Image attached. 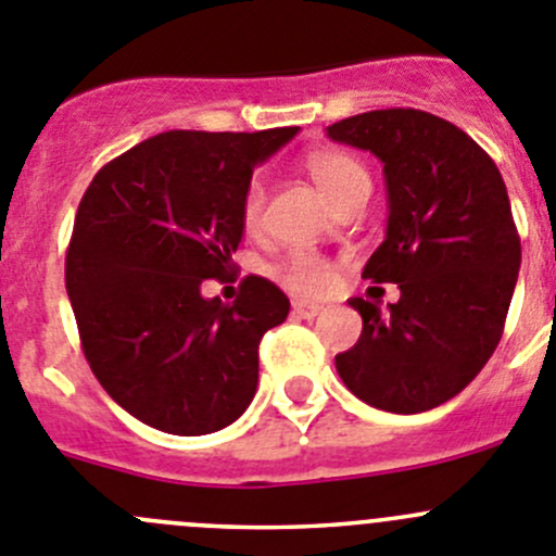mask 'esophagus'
<instances>
[{"label": "esophagus", "instance_id": "obj_1", "mask_svg": "<svg viewBox=\"0 0 556 556\" xmlns=\"http://www.w3.org/2000/svg\"><path fill=\"white\" fill-rule=\"evenodd\" d=\"M320 304H315V302H304V299H295L293 302V315L295 318H315V315L320 313Z\"/></svg>", "mask_w": 556, "mask_h": 556}]
</instances>
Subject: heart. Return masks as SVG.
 I'll list each match as a JSON object with an SVG mask.
<instances>
[{
  "mask_svg": "<svg viewBox=\"0 0 556 556\" xmlns=\"http://www.w3.org/2000/svg\"><path fill=\"white\" fill-rule=\"evenodd\" d=\"M307 173L315 186L324 191L331 205H342L351 197L370 194V173L356 155L345 150H318L307 159ZM263 211H266V186L261 178H252L241 197V225L247 232L261 230ZM279 282L304 295H318L331 288V263L315 252H293L277 266Z\"/></svg>",
  "mask_w": 556,
  "mask_h": 556,
  "instance_id": "obj_1",
  "label": "heart"
}]
</instances>
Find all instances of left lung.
Returning a JSON list of instances; mask_svg holds the SVG:
<instances>
[{
  "label": "left lung",
  "instance_id": "obj_1",
  "mask_svg": "<svg viewBox=\"0 0 556 556\" xmlns=\"http://www.w3.org/2000/svg\"><path fill=\"white\" fill-rule=\"evenodd\" d=\"M383 164L387 238L362 277L395 282V304L351 299L354 349L334 356L367 406L419 414L455 397L505 331L521 241L505 180L466 131L419 109H376L326 128Z\"/></svg>",
  "mask_w": 556,
  "mask_h": 556
}]
</instances>
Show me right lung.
Returning <instances> with one entry per match:
<instances>
[{
  "mask_svg": "<svg viewBox=\"0 0 556 556\" xmlns=\"http://www.w3.org/2000/svg\"><path fill=\"white\" fill-rule=\"evenodd\" d=\"M299 128L164 131L98 169L65 257L81 351L117 406L175 435L236 422L257 389V345L288 295L247 277L232 304L202 279L236 268L241 197L254 164Z\"/></svg>",
  "mask_w": 556,
  "mask_h": 556,
  "instance_id": "obj_1",
  "label": "right lung"
}]
</instances>
